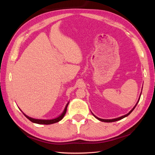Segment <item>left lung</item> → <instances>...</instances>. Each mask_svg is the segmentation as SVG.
<instances>
[{
  "instance_id": "obj_1",
  "label": "left lung",
  "mask_w": 155,
  "mask_h": 155,
  "mask_svg": "<svg viewBox=\"0 0 155 155\" xmlns=\"http://www.w3.org/2000/svg\"><path fill=\"white\" fill-rule=\"evenodd\" d=\"M141 94H142V92H141V93H140V97H139V99H138V100L137 103V104H136V105H134V107L132 109H131V110L129 112V113H127V114H125V115H124V116H120V117H119V118H114V119H101V118H98V117L96 116L94 114L92 113V114H93V116H94L96 118H97L98 120H100V121H104V122H109V123H110V122H114V121H116L120 120H121V119H123V118H125V117H127V116H129V115L131 113V112H133V110L135 109L136 106H137V104H138V101H139V100H140V96H141Z\"/></svg>"
}]
</instances>
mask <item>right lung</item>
<instances>
[{
    "label": "right lung",
    "instance_id": "1",
    "mask_svg": "<svg viewBox=\"0 0 155 155\" xmlns=\"http://www.w3.org/2000/svg\"><path fill=\"white\" fill-rule=\"evenodd\" d=\"M68 104H69V101L67 103V104L66 105V107H65L64 109L63 110V112H62L61 114L58 117H57V118H54V119H50V120H42V119H35V118H31V117L27 116L26 114H25L24 112H23L21 109V110L22 112V113L24 114V115L26 117V118L28 119L30 121H31V122L33 123H35V124H43V125H50V124H55V123H57V122H59V121L61 120L63 118L64 116L65 115V114H66V112H67V107L68 105Z\"/></svg>",
    "mask_w": 155,
    "mask_h": 155
}]
</instances>
